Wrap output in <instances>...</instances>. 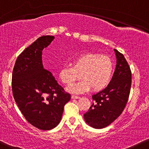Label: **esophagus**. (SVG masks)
<instances>
[{"mask_svg":"<svg viewBox=\"0 0 149 149\" xmlns=\"http://www.w3.org/2000/svg\"><path fill=\"white\" fill-rule=\"evenodd\" d=\"M71 98L72 99H78V98H80V97L78 95H72Z\"/></svg>","mask_w":149,"mask_h":149,"instance_id":"obj_1","label":"esophagus"}]
</instances>
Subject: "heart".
Returning a JSON list of instances; mask_svg holds the SVG:
<instances>
[{"label": "heart", "instance_id": "b5f03b06", "mask_svg": "<svg viewBox=\"0 0 149 149\" xmlns=\"http://www.w3.org/2000/svg\"><path fill=\"white\" fill-rule=\"evenodd\" d=\"M114 64L109 56L99 54L85 53L75 57L71 65H66L59 71L60 79L64 84L71 85L80 78L81 82L72 85L68 91L81 93L99 91L107 87L112 80Z\"/></svg>", "mask_w": 149, "mask_h": 149}]
</instances>
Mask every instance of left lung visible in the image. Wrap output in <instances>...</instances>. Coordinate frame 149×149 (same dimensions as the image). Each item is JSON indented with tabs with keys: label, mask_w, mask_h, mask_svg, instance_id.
<instances>
[{
	"label": "left lung",
	"mask_w": 149,
	"mask_h": 149,
	"mask_svg": "<svg viewBox=\"0 0 149 149\" xmlns=\"http://www.w3.org/2000/svg\"><path fill=\"white\" fill-rule=\"evenodd\" d=\"M117 65L108 86L92 96L93 103L84 114L86 123L95 129L110 125L125 109L132 85V72L122 54L114 49Z\"/></svg>",
	"instance_id": "left-lung-1"
}]
</instances>
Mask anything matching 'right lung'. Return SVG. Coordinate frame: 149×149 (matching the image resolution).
<instances>
[{
    "label": "right lung",
    "instance_id": "add662e5",
    "mask_svg": "<svg viewBox=\"0 0 149 149\" xmlns=\"http://www.w3.org/2000/svg\"><path fill=\"white\" fill-rule=\"evenodd\" d=\"M54 39L49 35L39 37L19 55L13 71L15 101L26 120L42 130H52L59 124L64 105L71 99L42 64V50Z\"/></svg>",
    "mask_w": 149,
    "mask_h": 149
}]
</instances>
